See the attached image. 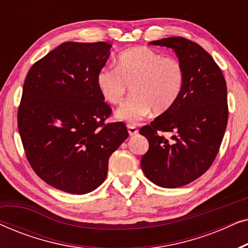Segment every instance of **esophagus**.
<instances>
[{
    "instance_id": "1",
    "label": "esophagus",
    "mask_w": 248,
    "mask_h": 248,
    "mask_svg": "<svg viewBox=\"0 0 248 248\" xmlns=\"http://www.w3.org/2000/svg\"><path fill=\"white\" fill-rule=\"evenodd\" d=\"M127 131H128V134H130L131 137L137 135L139 133V130L137 128V126H134V125H127Z\"/></svg>"
}]
</instances>
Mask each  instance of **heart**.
I'll return each instance as SVG.
<instances>
[{
    "label": "heart",
    "instance_id": "obj_1",
    "mask_svg": "<svg viewBox=\"0 0 248 248\" xmlns=\"http://www.w3.org/2000/svg\"><path fill=\"white\" fill-rule=\"evenodd\" d=\"M185 73L175 57L164 56L148 47H135L118 56L117 66L106 65L96 74V84L104 99L117 105L132 86L134 96L116 111L118 120L137 123L151 109L162 114L181 96Z\"/></svg>",
    "mask_w": 248,
    "mask_h": 248
}]
</instances>
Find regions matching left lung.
Segmentation results:
<instances>
[{
	"mask_svg": "<svg viewBox=\"0 0 248 248\" xmlns=\"http://www.w3.org/2000/svg\"><path fill=\"white\" fill-rule=\"evenodd\" d=\"M175 50L185 81L170 109L140 128L149 141L141 159L144 175L155 185L176 188L202 176L215 161L228 122L227 84L211 55L184 37L149 43ZM174 134L168 142L161 133Z\"/></svg>",
	"mask_w": 248,
	"mask_h": 248,
	"instance_id": "left-lung-1",
	"label": "left lung"
}]
</instances>
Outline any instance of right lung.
Returning <instances> with one entry per match:
<instances>
[{
    "label": "right lung",
    "mask_w": 248,
    "mask_h": 248,
    "mask_svg": "<svg viewBox=\"0 0 248 248\" xmlns=\"http://www.w3.org/2000/svg\"><path fill=\"white\" fill-rule=\"evenodd\" d=\"M111 45L66 42L33 64L23 83L18 128L33 171L53 187L86 194L103 184L111 154L126 140L96 84Z\"/></svg>",
    "instance_id": "obj_1"
}]
</instances>
